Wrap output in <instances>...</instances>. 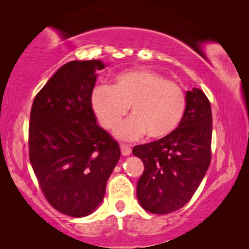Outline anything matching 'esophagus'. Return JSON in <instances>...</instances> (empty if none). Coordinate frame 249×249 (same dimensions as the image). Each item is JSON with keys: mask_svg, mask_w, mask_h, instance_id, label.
<instances>
[{"mask_svg": "<svg viewBox=\"0 0 249 249\" xmlns=\"http://www.w3.org/2000/svg\"><path fill=\"white\" fill-rule=\"evenodd\" d=\"M120 148H121V154H122V155H124V156L130 155V153H131V148L129 147V146L122 144V145L120 146Z\"/></svg>", "mask_w": 249, "mask_h": 249, "instance_id": "34e87169", "label": "esophagus"}]
</instances>
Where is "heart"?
<instances>
[{"instance_id": "obj_1", "label": "heart", "mask_w": 249, "mask_h": 249, "mask_svg": "<svg viewBox=\"0 0 249 249\" xmlns=\"http://www.w3.org/2000/svg\"><path fill=\"white\" fill-rule=\"evenodd\" d=\"M186 94L179 85L152 70L122 71L113 86L98 85L91 94L93 110L107 129H113L131 107L132 117L119 125L115 135L135 141L147 132L160 139L178 128L186 111Z\"/></svg>"}]
</instances>
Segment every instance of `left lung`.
<instances>
[{
  "label": "left lung",
  "mask_w": 249,
  "mask_h": 249,
  "mask_svg": "<svg viewBox=\"0 0 249 249\" xmlns=\"http://www.w3.org/2000/svg\"><path fill=\"white\" fill-rule=\"evenodd\" d=\"M186 111L178 128L156 142L135 146L132 154L144 163L137 182L141 206L168 214L189 202L211 163L212 111L199 88L186 93Z\"/></svg>",
  "instance_id": "1"
}]
</instances>
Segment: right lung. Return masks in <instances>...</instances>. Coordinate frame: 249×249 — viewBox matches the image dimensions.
Instances as JSON below:
<instances>
[{"instance_id": "1", "label": "right lung", "mask_w": 249, "mask_h": 249, "mask_svg": "<svg viewBox=\"0 0 249 249\" xmlns=\"http://www.w3.org/2000/svg\"><path fill=\"white\" fill-rule=\"evenodd\" d=\"M104 68L100 60L66 63L36 95L30 111V164L47 202L73 217L100 206L121 155L91 107L97 71Z\"/></svg>"}]
</instances>
